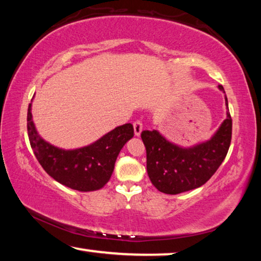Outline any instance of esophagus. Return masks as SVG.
Returning <instances> with one entry per match:
<instances>
[{"label": "esophagus", "instance_id": "esophagus-1", "mask_svg": "<svg viewBox=\"0 0 261 261\" xmlns=\"http://www.w3.org/2000/svg\"><path fill=\"white\" fill-rule=\"evenodd\" d=\"M134 130H135V135L137 137H139L141 131H143V123H141L140 121H136L134 123Z\"/></svg>", "mask_w": 261, "mask_h": 261}]
</instances>
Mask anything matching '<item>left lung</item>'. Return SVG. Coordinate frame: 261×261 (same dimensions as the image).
Returning <instances> with one entry per match:
<instances>
[{"mask_svg":"<svg viewBox=\"0 0 261 261\" xmlns=\"http://www.w3.org/2000/svg\"><path fill=\"white\" fill-rule=\"evenodd\" d=\"M219 88L224 92L223 86ZM228 108V99L226 96ZM232 120L227 112L214 136L192 147H180L168 141L156 130L141 132L146 147L147 174L159 191L178 194L197 189L208 180L226 158L231 141Z\"/></svg>","mask_w":261,"mask_h":261,"instance_id":"1","label":"left lung"}]
</instances>
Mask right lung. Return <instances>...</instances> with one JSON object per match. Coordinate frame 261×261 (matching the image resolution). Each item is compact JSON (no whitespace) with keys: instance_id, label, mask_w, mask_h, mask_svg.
Returning a JSON list of instances; mask_svg holds the SVG:
<instances>
[{"instance_id":"right-lung-1","label":"right lung","mask_w":261,"mask_h":261,"mask_svg":"<svg viewBox=\"0 0 261 261\" xmlns=\"http://www.w3.org/2000/svg\"><path fill=\"white\" fill-rule=\"evenodd\" d=\"M28 109V134L31 147L46 173L57 182L77 191H95L110 179L118 153L134 137L130 123L115 127L88 146L63 149L47 143L38 135Z\"/></svg>"}]
</instances>
